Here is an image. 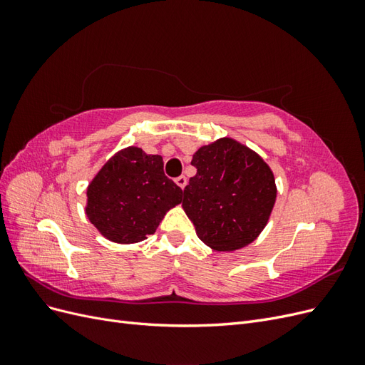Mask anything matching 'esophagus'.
Instances as JSON below:
<instances>
[{"label":"esophagus","mask_w":365,"mask_h":365,"mask_svg":"<svg viewBox=\"0 0 365 365\" xmlns=\"http://www.w3.org/2000/svg\"><path fill=\"white\" fill-rule=\"evenodd\" d=\"M175 182H176V184H178V185L181 187V189H184V187L187 185V178H185V176H184V175H181V176H178V178H176V180H175Z\"/></svg>","instance_id":"1"}]
</instances>
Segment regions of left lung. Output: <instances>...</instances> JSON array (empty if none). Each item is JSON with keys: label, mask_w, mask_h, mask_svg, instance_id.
Segmentation results:
<instances>
[{"label": "left lung", "mask_w": 365, "mask_h": 365, "mask_svg": "<svg viewBox=\"0 0 365 365\" xmlns=\"http://www.w3.org/2000/svg\"><path fill=\"white\" fill-rule=\"evenodd\" d=\"M196 175L184 189L182 207L196 235L216 251L244 248L267 225L277 196L269 165L231 138L197 149Z\"/></svg>", "instance_id": "1"}]
</instances>
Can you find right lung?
Wrapping results in <instances>:
<instances>
[{"instance_id": "1", "label": "right lung", "mask_w": 365, "mask_h": 365, "mask_svg": "<svg viewBox=\"0 0 365 365\" xmlns=\"http://www.w3.org/2000/svg\"><path fill=\"white\" fill-rule=\"evenodd\" d=\"M163 168L160 155L140 148L115 153L88 185L91 224L117 244H134L155 233L165 212L182 201L181 187Z\"/></svg>"}]
</instances>
